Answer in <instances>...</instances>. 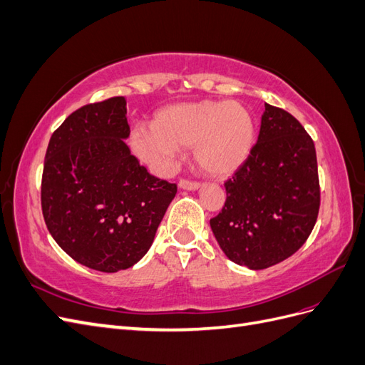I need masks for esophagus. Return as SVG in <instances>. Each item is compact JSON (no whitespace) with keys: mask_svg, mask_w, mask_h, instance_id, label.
<instances>
[{"mask_svg":"<svg viewBox=\"0 0 365 365\" xmlns=\"http://www.w3.org/2000/svg\"><path fill=\"white\" fill-rule=\"evenodd\" d=\"M178 187H180V189H184V190H197L201 187V182L189 181V180H181L178 182Z\"/></svg>","mask_w":365,"mask_h":365,"instance_id":"1","label":"esophagus"}]
</instances>
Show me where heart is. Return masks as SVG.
I'll use <instances>...</instances> for the list:
<instances>
[{"label":"heart","instance_id":"b5f03b06","mask_svg":"<svg viewBox=\"0 0 365 365\" xmlns=\"http://www.w3.org/2000/svg\"><path fill=\"white\" fill-rule=\"evenodd\" d=\"M254 137V120L244 105L200 101L160 109L150 129L132 132L130 145L157 172L172 168L178 149L192 148L195 163L205 173L228 176L247 161Z\"/></svg>","mask_w":365,"mask_h":365}]
</instances>
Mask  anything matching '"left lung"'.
I'll use <instances>...</instances> for the list:
<instances>
[{
  "instance_id": "left-lung-1",
  "label": "left lung",
  "mask_w": 365,
  "mask_h": 365,
  "mask_svg": "<svg viewBox=\"0 0 365 365\" xmlns=\"http://www.w3.org/2000/svg\"><path fill=\"white\" fill-rule=\"evenodd\" d=\"M224 185L225 205L210 227L231 262L269 268L312 233L319 210L315 145L284 109L264 103L257 143Z\"/></svg>"
}]
</instances>
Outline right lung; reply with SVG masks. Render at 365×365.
Listing matches in <instances>:
<instances>
[{"mask_svg": "<svg viewBox=\"0 0 365 365\" xmlns=\"http://www.w3.org/2000/svg\"><path fill=\"white\" fill-rule=\"evenodd\" d=\"M126 98L85 105L53 132L43 161L41 205L56 244L85 267L117 272L150 248L176 184L132 155Z\"/></svg>", "mask_w": 365, "mask_h": 365, "instance_id": "right-lung-1", "label": "right lung"}]
</instances>
